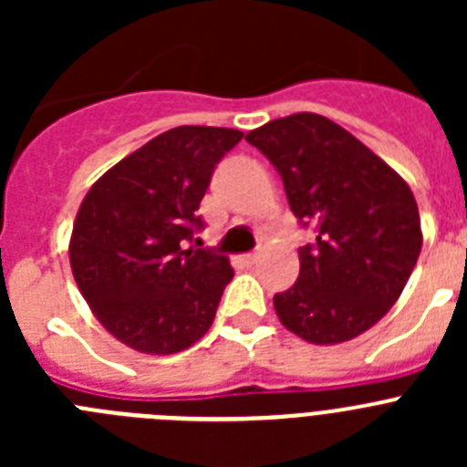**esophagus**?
<instances>
[{
  "mask_svg": "<svg viewBox=\"0 0 467 467\" xmlns=\"http://www.w3.org/2000/svg\"><path fill=\"white\" fill-rule=\"evenodd\" d=\"M259 257H262V253H247V254H243L241 262L245 264V266H253V264L259 262Z\"/></svg>",
  "mask_w": 467,
  "mask_h": 467,
  "instance_id": "34e87169",
  "label": "esophagus"
}]
</instances>
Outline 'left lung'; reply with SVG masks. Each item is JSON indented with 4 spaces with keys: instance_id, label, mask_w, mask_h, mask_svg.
Masks as SVG:
<instances>
[{
    "instance_id": "1",
    "label": "left lung",
    "mask_w": 467,
    "mask_h": 467,
    "mask_svg": "<svg viewBox=\"0 0 467 467\" xmlns=\"http://www.w3.org/2000/svg\"><path fill=\"white\" fill-rule=\"evenodd\" d=\"M280 172L292 213L316 229L299 278L274 296L280 323L308 344L356 339L402 295L423 234L410 184L327 117L299 111L245 135Z\"/></svg>"
}]
</instances>
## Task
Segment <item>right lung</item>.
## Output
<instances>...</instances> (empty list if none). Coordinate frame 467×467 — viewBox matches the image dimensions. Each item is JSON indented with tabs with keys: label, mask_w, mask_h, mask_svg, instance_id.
Here are the masks:
<instances>
[{
	"label": "right lung",
	"mask_w": 467,
	"mask_h": 467,
	"mask_svg": "<svg viewBox=\"0 0 467 467\" xmlns=\"http://www.w3.org/2000/svg\"><path fill=\"white\" fill-rule=\"evenodd\" d=\"M234 128L177 126L111 166L88 189L69 238L79 292L128 348L172 356L210 329L234 278L229 257L187 241L214 166L241 142Z\"/></svg>",
	"instance_id": "1"
}]
</instances>
